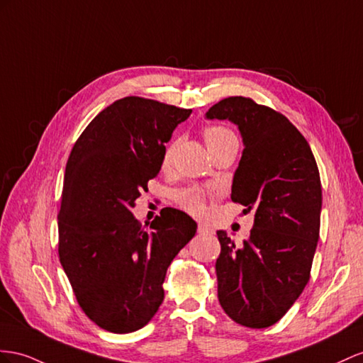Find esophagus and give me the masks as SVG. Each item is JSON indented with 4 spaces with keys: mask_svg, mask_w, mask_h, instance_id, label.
Masks as SVG:
<instances>
[{
    "mask_svg": "<svg viewBox=\"0 0 363 363\" xmlns=\"http://www.w3.org/2000/svg\"><path fill=\"white\" fill-rule=\"evenodd\" d=\"M198 233H199V235H211L213 230H211L210 227H207V225L199 224V225H198Z\"/></svg>",
    "mask_w": 363,
    "mask_h": 363,
    "instance_id": "obj_1",
    "label": "esophagus"
}]
</instances>
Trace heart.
I'll list each match as a JSON object with an SVG mask.
<instances>
[{"label":"heart","mask_w":363,"mask_h":363,"mask_svg":"<svg viewBox=\"0 0 363 363\" xmlns=\"http://www.w3.org/2000/svg\"><path fill=\"white\" fill-rule=\"evenodd\" d=\"M233 138H235V135L224 127H208V128H206V132H203V141H206L210 152L215 147H218L222 143H225V141H228V139H233ZM172 153H173V143L165 147L164 155H162V165L169 164ZM176 199H178L179 206L185 211L191 213V215H201V213L203 211V203L206 202H203L202 193L196 189H187V190L179 191Z\"/></svg>","instance_id":"1"}]
</instances>
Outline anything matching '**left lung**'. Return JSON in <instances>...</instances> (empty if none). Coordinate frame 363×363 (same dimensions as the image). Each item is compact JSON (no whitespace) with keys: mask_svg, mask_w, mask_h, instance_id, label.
I'll return each mask as SVG.
<instances>
[{"mask_svg":"<svg viewBox=\"0 0 363 363\" xmlns=\"http://www.w3.org/2000/svg\"><path fill=\"white\" fill-rule=\"evenodd\" d=\"M206 118L238 125L244 152L231 199L244 213H255L244 245L218 231L219 303L244 327L267 328L291 308L310 281L322 210L318 164L299 130L253 99L225 98Z\"/></svg>","mask_w":363,"mask_h":363,"instance_id":"left-lung-1","label":"left lung"}]
</instances>
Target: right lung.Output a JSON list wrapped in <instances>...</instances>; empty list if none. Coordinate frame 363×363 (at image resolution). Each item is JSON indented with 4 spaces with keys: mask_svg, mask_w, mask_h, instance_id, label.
<instances>
[{
    "mask_svg": "<svg viewBox=\"0 0 363 363\" xmlns=\"http://www.w3.org/2000/svg\"><path fill=\"white\" fill-rule=\"evenodd\" d=\"M190 115L127 96L95 116L72 148L58 213L60 261L82 311L107 331L148 323L164 301L167 268L196 233L181 210L162 208L147 230L132 213L161 170L173 130Z\"/></svg>",
    "mask_w": 363,
    "mask_h": 363,
    "instance_id": "1",
    "label": "right lung"
}]
</instances>
